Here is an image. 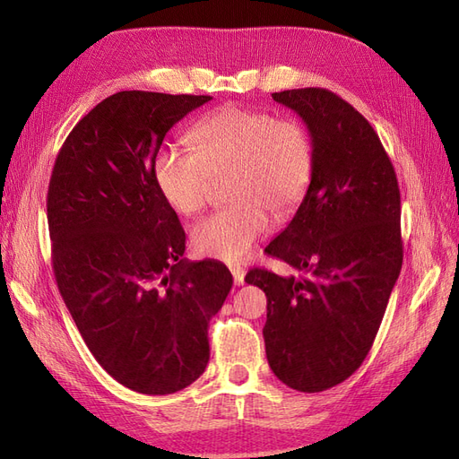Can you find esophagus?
I'll use <instances>...</instances> for the list:
<instances>
[{
  "mask_svg": "<svg viewBox=\"0 0 459 459\" xmlns=\"http://www.w3.org/2000/svg\"><path fill=\"white\" fill-rule=\"evenodd\" d=\"M231 275H233V283L235 285H243L245 283V270L241 266H231Z\"/></svg>",
  "mask_w": 459,
  "mask_h": 459,
  "instance_id": "1",
  "label": "esophagus"
}]
</instances>
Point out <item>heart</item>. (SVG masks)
Masks as SVG:
<instances>
[{"label": "heart", "instance_id": "heart-1", "mask_svg": "<svg viewBox=\"0 0 459 459\" xmlns=\"http://www.w3.org/2000/svg\"><path fill=\"white\" fill-rule=\"evenodd\" d=\"M187 142L193 152H159L157 186L179 214L193 216L212 201L216 182L230 179L231 204L193 226L191 243L203 256L241 262L266 235L270 214L287 220L307 195L314 169L310 134L293 118L228 107L197 122Z\"/></svg>", "mask_w": 459, "mask_h": 459}]
</instances>
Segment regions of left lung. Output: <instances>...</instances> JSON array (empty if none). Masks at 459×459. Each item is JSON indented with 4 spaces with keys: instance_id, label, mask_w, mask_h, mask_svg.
Here are the masks:
<instances>
[{
    "instance_id": "left-lung-1",
    "label": "left lung",
    "mask_w": 459,
    "mask_h": 459,
    "mask_svg": "<svg viewBox=\"0 0 459 459\" xmlns=\"http://www.w3.org/2000/svg\"><path fill=\"white\" fill-rule=\"evenodd\" d=\"M304 120L312 182L266 247L304 275L248 270L268 297L264 342L275 377L300 393L349 379L377 335L402 268L400 189L386 151L358 110L324 88L272 93Z\"/></svg>"
}]
</instances>
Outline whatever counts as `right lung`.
<instances>
[{
    "instance_id": "obj_1",
    "label": "right lung",
    "mask_w": 459,
    "mask_h": 459,
    "mask_svg": "<svg viewBox=\"0 0 459 459\" xmlns=\"http://www.w3.org/2000/svg\"><path fill=\"white\" fill-rule=\"evenodd\" d=\"M211 95L118 91L65 140L48 191L53 273L100 366L142 394H172L211 358L208 322L233 277L187 262L186 231L155 179L166 132Z\"/></svg>"
}]
</instances>
